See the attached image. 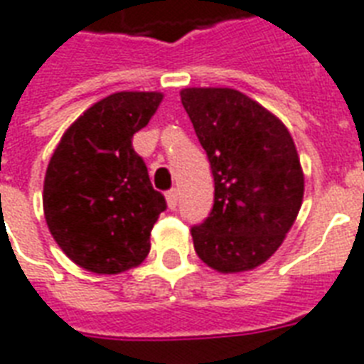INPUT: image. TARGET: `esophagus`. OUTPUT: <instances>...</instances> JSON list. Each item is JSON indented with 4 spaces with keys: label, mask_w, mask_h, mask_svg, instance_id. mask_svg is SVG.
<instances>
[{
    "label": "esophagus",
    "mask_w": 364,
    "mask_h": 364,
    "mask_svg": "<svg viewBox=\"0 0 364 364\" xmlns=\"http://www.w3.org/2000/svg\"><path fill=\"white\" fill-rule=\"evenodd\" d=\"M177 198H179V194H177L176 188H171V191H168V193H166V204H168V208H170V210H176Z\"/></svg>",
    "instance_id": "34e87169"
}]
</instances>
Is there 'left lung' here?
Listing matches in <instances>:
<instances>
[{
	"instance_id": "obj_1",
	"label": "left lung",
	"mask_w": 364,
	"mask_h": 364,
	"mask_svg": "<svg viewBox=\"0 0 364 364\" xmlns=\"http://www.w3.org/2000/svg\"><path fill=\"white\" fill-rule=\"evenodd\" d=\"M179 94L215 181L210 217L191 230L194 251L221 274L253 270L282 245L304 198L293 137L240 90L193 87Z\"/></svg>"
}]
</instances>
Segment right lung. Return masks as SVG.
I'll return each mask as SVG.
<instances>
[{
	"label": "right lung",
	"instance_id": "right-lung-1",
	"mask_svg": "<svg viewBox=\"0 0 364 364\" xmlns=\"http://www.w3.org/2000/svg\"><path fill=\"white\" fill-rule=\"evenodd\" d=\"M162 92L124 90L90 105L64 132L47 166L43 211L54 242L77 266L111 276L136 268L166 200L132 137L156 113Z\"/></svg>",
	"mask_w": 364,
	"mask_h": 364
}]
</instances>
